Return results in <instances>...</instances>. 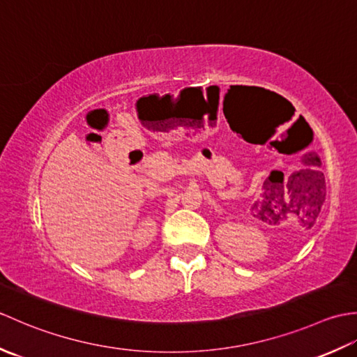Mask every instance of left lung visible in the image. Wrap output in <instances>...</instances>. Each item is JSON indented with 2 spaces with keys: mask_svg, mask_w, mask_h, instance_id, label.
I'll use <instances>...</instances> for the list:
<instances>
[{
  "mask_svg": "<svg viewBox=\"0 0 357 357\" xmlns=\"http://www.w3.org/2000/svg\"><path fill=\"white\" fill-rule=\"evenodd\" d=\"M321 167L319 158H314L313 169L316 170H304L301 173H296L291 178V198H294L296 207L302 206V208L307 210V213H314V218L321 211L322 204L325 201V178L324 173L317 169ZM284 195V193H282ZM278 202L275 204V208H280L279 201L284 198L280 196V192L276 193Z\"/></svg>",
  "mask_w": 357,
  "mask_h": 357,
  "instance_id": "8db88e82",
  "label": "left lung"
}]
</instances>
